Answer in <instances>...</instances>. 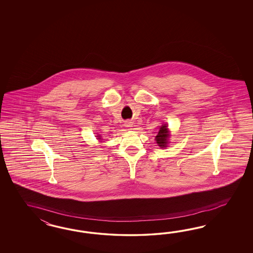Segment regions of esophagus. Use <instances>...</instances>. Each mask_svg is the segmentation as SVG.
Instances as JSON below:
<instances>
[{
  "label": "esophagus",
  "mask_w": 253,
  "mask_h": 253,
  "mask_svg": "<svg viewBox=\"0 0 253 253\" xmlns=\"http://www.w3.org/2000/svg\"><path fill=\"white\" fill-rule=\"evenodd\" d=\"M125 126L126 127H131L132 126V123L130 121H127V122H125Z\"/></svg>",
  "instance_id": "obj_1"
}]
</instances>
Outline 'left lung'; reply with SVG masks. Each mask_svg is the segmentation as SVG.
I'll list each match as a JSON object with an SVG mask.
<instances>
[{
  "label": "left lung",
  "instance_id": "left-lung-1",
  "mask_svg": "<svg viewBox=\"0 0 253 253\" xmlns=\"http://www.w3.org/2000/svg\"><path fill=\"white\" fill-rule=\"evenodd\" d=\"M169 138V134L168 126L167 124H162L160 127L159 133L155 138V140L159 146H161V148H165L168 146Z\"/></svg>",
  "mask_w": 253,
  "mask_h": 253
}]
</instances>
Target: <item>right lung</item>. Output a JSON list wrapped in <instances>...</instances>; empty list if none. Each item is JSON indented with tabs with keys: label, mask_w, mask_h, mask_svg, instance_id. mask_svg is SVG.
I'll return each instance as SVG.
<instances>
[{
	"label": "right lung",
	"mask_w": 253,
	"mask_h": 253,
	"mask_svg": "<svg viewBox=\"0 0 253 253\" xmlns=\"http://www.w3.org/2000/svg\"><path fill=\"white\" fill-rule=\"evenodd\" d=\"M96 139H98V140H99V141H102V139H101V137H102V136H101V135H96Z\"/></svg>",
	"instance_id": "add662e5"
}]
</instances>
